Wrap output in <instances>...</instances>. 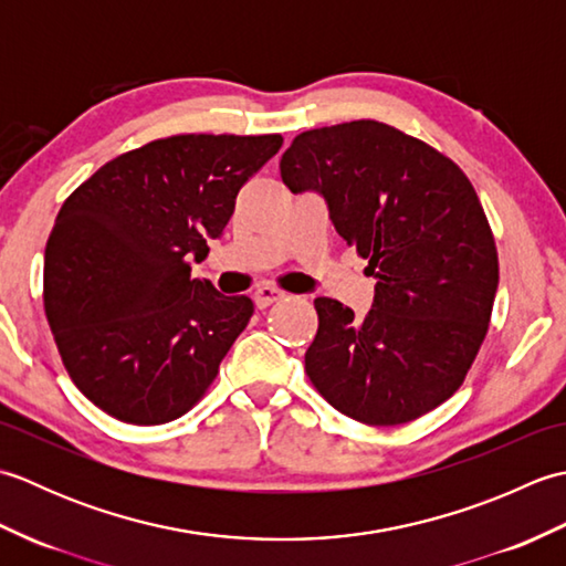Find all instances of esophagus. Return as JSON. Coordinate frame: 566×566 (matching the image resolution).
I'll list each match as a JSON object with an SVG mask.
<instances>
[{"label": "esophagus", "instance_id": "34e87169", "mask_svg": "<svg viewBox=\"0 0 566 566\" xmlns=\"http://www.w3.org/2000/svg\"><path fill=\"white\" fill-rule=\"evenodd\" d=\"M286 296V292H282V290H276V286H272V284H262L260 290L252 294V298H255V304H258V308H268L270 304H276V302H282V298Z\"/></svg>", "mask_w": 566, "mask_h": 566}]
</instances>
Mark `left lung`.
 Returning <instances> with one entry per match:
<instances>
[{
  "mask_svg": "<svg viewBox=\"0 0 566 566\" xmlns=\"http://www.w3.org/2000/svg\"><path fill=\"white\" fill-rule=\"evenodd\" d=\"M294 195L318 191L335 231L365 258V318L318 296L306 375L340 413L401 426L448 401L482 347L499 255L467 175L428 143L369 122L298 134L280 160Z\"/></svg>",
  "mask_w": 566,
  "mask_h": 566,
  "instance_id": "left-lung-1",
  "label": "left lung"
}]
</instances>
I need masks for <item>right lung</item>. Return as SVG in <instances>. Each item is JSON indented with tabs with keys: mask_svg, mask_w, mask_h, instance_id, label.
Masks as SVG:
<instances>
[{
	"mask_svg": "<svg viewBox=\"0 0 566 566\" xmlns=\"http://www.w3.org/2000/svg\"><path fill=\"white\" fill-rule=\"evenodd\" d=\"M282 136L185 134L102 165L65 199L45 245L43 306L70 379L124 423L187 413L252 316L248 296L191 280L240 187Z\"/></svg>",
	"mask_w": 566,
	"mask_h": 566,
	"instance_id": "1",
	"label": "right lung"
}]
</instances>
